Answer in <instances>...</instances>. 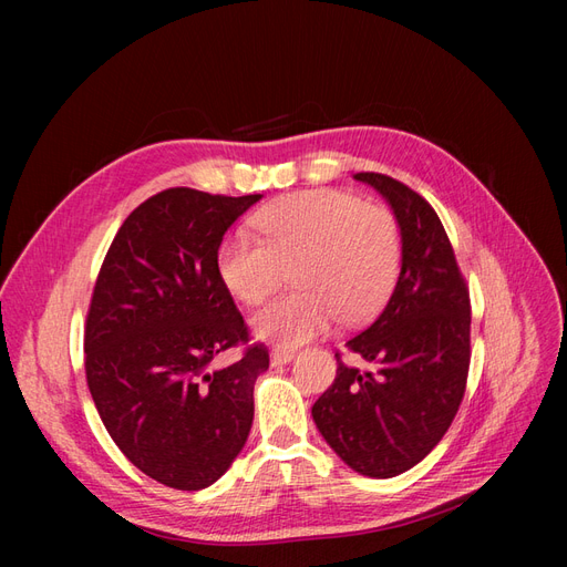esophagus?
<instances>
[{"label":"esophagus","instance_id":"34e87169","mask_svg":"<svg viewBox=\"0 0 567 567\" xmlns=\"http://www.w3.org/2000/svg\"><path fill=\"white\" fill-rule=\"evenodd\" d=\"M296 357V350L293 348H274L271 350V364L277 367V364H286V362H290V359Z\"/></svg>","mask_w":567,"mask_h":567}]
</instances>
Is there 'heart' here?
I'll return each mask as SVG.
<instances>
[{
  "label": "heart",
  "instance_id": "obj_1",
  "mask_svg": "<svg viewBox=\"0 0 567 567\" xmlns=\"http://www.w3.org/2000/svg\"><path fill=\"white\" fill-rule=\"evenodd\" d=\"M260 236L225 238L219 277L244 305H262L279 290L286 269L296 288L257 312L255 333L300 346L340 317L359 323L381 310L400 271L398 217L338 188H307L267 203L255 215Z\"/></svg>",
  "mask_w": 567,
  "mask_h": 567
}]
</instances>
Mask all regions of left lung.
I'll use <instances>...</instances> for the list:
<instances>
[{"label": "left lung", "mask_w": 567, "mask_h": 567, "mask_svg": "<svg viewBox=\"0 0 567 567\" xmlns=\"http://www.w3.org/2000/svg\"><path fill=\"white\" fill-rule=\"evenodd\" d=\"M388 198L402 231V271L385 310L348 350L373 369L342 362L312 406L331 450L357 473L394 477L447 433L471 367V296L433 205L381 173H357Z\"/></svg>", "instance_id": "left-lung-1"}]
</instances>
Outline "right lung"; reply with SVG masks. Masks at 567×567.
Masks as SVG:
<instances>
[{
    "label": "right lung",
    "mask_w": 567,
    "mask_h": 567,
    "mask_svg": "<svg viewBox=\"0 0 567 567\" xmlns=\"http://www.w3.org/2000/svg\"><path fill=\"white\" fill-rule=\"evenodd\" d=\"M260 194L221 196L173 186L117 229L84 321V371L101 421L136 468L196 492L227 473L252 425L265 342L219 277L225 231ZM238 363L217 370L225 349Z\"/></svg>",
    "instance_id": "add662e5"
}]
</instances>
